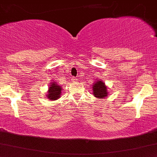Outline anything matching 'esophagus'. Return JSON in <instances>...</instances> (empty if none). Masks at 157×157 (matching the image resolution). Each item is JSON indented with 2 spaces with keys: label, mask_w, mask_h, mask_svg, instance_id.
<instances>
[{
  "label": "esophagus",
  "mask_w": 157,
  "mask_h": 157,
  "mask_svg": "<svg viewBox=\"0 0 157 157\" xmlns=\"http://www.w3.org/2000/svg\"><path fill=\"white\" fill-rule=\"evenodd\" d=\"M77 79L76 78V77H72V78H71L72 82H76V81H77Z\"/></svg>",
  "instance_id": "1"
}]
</instances>
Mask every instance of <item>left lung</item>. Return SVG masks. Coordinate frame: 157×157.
Returning <instances> with one entry per match:
<instances>
[{"label":"left lung","mask_w":157,"mask_h":157,"mask_svg":"<svg viewBox=\"0 0 157 157\" xmlns=\"http://www.w3.org/2000/svg\"><path fill=\"white\" fill-rule=\"evenodd\" d=\"M94 85L92 86V90H93V95H94L97 98H105L108 97V92L107 90V86L101 80H97Z\"/></svg>","instance_id":"8db88e82"}]
</instances>
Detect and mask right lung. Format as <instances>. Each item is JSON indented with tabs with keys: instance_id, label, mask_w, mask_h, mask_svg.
Instances as JSON below:
<instances>
[{
	"instance_id": "add662e5",
	"label": "right lung",
	"mask_w": 157,
	"mask_h": 157,
	"mask_svg": "<svg viewBox=\"0 0 157 157\" xmlns=\"http://www.w3.org/2000/svg\"><path fill=\"white\" fill-rule=\"evenodd\" d=\"M61 90H62V87L61 86L57 84L56 82H52L49 87V90H48L46 97L49 100H57L60 97Z\"/></svg>"
}]
</instances>
